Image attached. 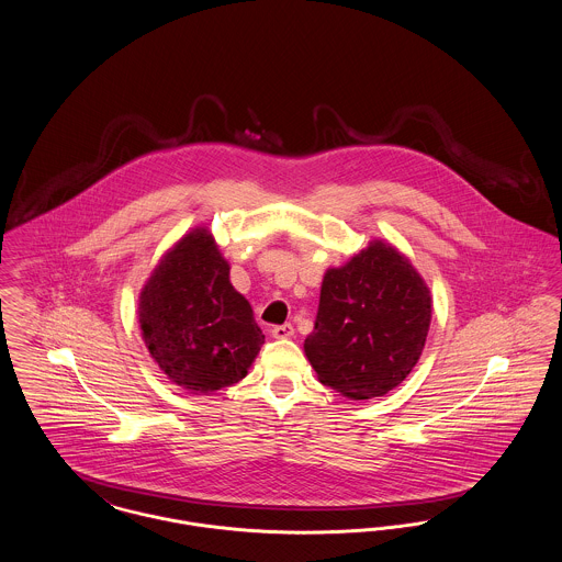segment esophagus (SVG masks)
<instances>
[{
    "label": "esophagus",
    "mask_w": 562,
    "mask_h": 562,
    "mask_svg": "<svg viewBox=\"0 0 562 562\" xmlns=\"http://www.w3.org/2000/svg\"><path fill=\"white\" fill-rule=\"evenodd\" d=\"M293 335V324H278L271 328V337H276V339H291Z\"/></svg>",
    "instance_id": "34e87169"
}]
</instances>
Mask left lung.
<instances>
[{
	"mask_svg": "<svg viewBox=\"0 0 562 562\" xmlns=\"http://www.w3.org/2000/svg\"><path fill=\"white\" fill-rule=\"evenodd\" d=\"M431 321L424 278L394 246L373 240L328 269L305 356L321 383L369 401L401 385L417 364Z\"/></svg>",
	"mask_w": 562,
	"mask_h": 562,
	"instance_id": "left-lung-1",
	"label": "left lung"
}]
</instances>
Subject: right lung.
I'll return each instance as SVG.
<instances>
[{
    "label": "right lung",
    "instance_id": "right-lung-1",
    "mask_svg": "<svg viewBox=\"0 0 562 562\" xmlns=\"http://www.w3.org/2000/svg\"><path fill=\"white\" fill-rule=\"evenodd\" d=\"M138 322L151 358L191 394L238 383L266 344L204 227L161 257L138 296Z\"/></svg>",
    "mask_w": 562,
    "mask_h": 562
}]
</instances>
